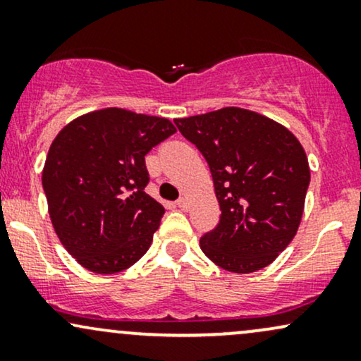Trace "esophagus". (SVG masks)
Listing matches in <instances>:
<instances>
[{"label": "esophagus", "instance_id": "esophagus-1", "mask_svg": "<svg viewBox=\"0 0 361 361\" xmlns=\"http://www.w3.org/2000/svg\"><path fill=\"white\" fill-rule=\"evenodd\" d=\"M176 205H178V207H180V209H181V210H188V200H186V198H185V197H181V198H180V200H178V202H176Z\"/></svg>", "mask_w": 361, "mask_h": 361}]
</instances>
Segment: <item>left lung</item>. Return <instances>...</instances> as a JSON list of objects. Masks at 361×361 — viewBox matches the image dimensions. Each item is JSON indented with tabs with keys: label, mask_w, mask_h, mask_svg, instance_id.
Here are the masks:
<instances>
[{
	"label": "left lung",
	"mask_w": 361,
	"mask_h": 361,
	"mask_svg": "<svg viewBox=\"0 0 361 361\" xmlns=\"http://www.w3.org/2000/svg\"><path fill=\"white\" fill-rule=\"evenodd\" d=\"M212 173L221 205L200 247L217 267L252 273L295 238L310 181L304 147L287 127L256 111L226 106L175 120Z\"/></svg>",
	"instance_id": "1"
}]
</instances>
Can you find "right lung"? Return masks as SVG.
Returning <instances> with one entry per match:
<instances>
[{"mask_svg": "<svg viewBox=\"0 0 361 361\" xmlns=\"http://www.w3.org/2000/svg\"><path fill=\"white\" fill-rule=\"evenodd\" d=\"M175 132L168 118L111 106L74 118L52 140L42 171L49 215L82 268L111 275L146 255L164 207L144 192V156Z\"/></svg>", "mask_w": 361, "mask_h": 361, "instance_id": "right-lung-1", "label": "right lung"}]
</instances>
